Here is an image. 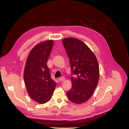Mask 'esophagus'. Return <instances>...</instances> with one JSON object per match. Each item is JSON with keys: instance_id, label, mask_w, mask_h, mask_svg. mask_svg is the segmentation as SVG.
Listing matches in <instances>:
<instances>
[{"instance_id": "esophagus-1", "label": "esophagus", "mask_w": 129, "mask_h": 129, "mask_svg": "<svg viewBox=\"0 0 129 129\" xmlns=\"http://www.w3.org/2000/svg\"><path fill=\"white\" fill-rule=\"evenodd\" d=\"M58 80H59L60 82H63L65 80V77H60L58 79Z\"/></svg>"}]
</instances>
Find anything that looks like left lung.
I'll use <instances>...</instances> for the list:
<instances>
[{
  "instance_id": "1",
  "label": "left lung",
  "mask_w": 129,
  "mask_h": 129,
  "mask_svg": "<svg viewBox=\"0 0 129 129\" xmlns=\"http://www.w3.org/2000/svg\"><path fill=\"white\" fill-rule=\"evenodd\" d=\"M71 63L72 88L67 92L71 102L81 104L87 101L92 95L98 84L100 70L97 58L84 42L74 38L62 40Z\"/></svg>"
}]
</instances>
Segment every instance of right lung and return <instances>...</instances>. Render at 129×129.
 Returning <instances> with one entry per match:
<instances>
[{
	"mask_svg": "<svg viewBox=\"0 0 129 129\" xmlns=\"http://www.w3.org/2000/svg\"><path fill=\"white\" fill-rule=\"evenodd\" d=\"M53 43V40H47L34 47L25 67L24 79L27 92L34 101L40 104L48 102L56 87L47 65Z\"/></svg>",
	"mask_w": 129,
	"mask_h": 129,
	"instance_id": "obj_1",
	"label": "right lung"
}]
</instances>
